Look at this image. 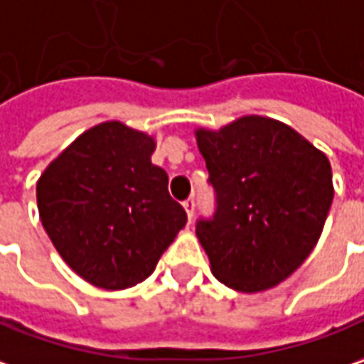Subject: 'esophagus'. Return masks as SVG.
I'll return each mask as SVG.
<instances>
[{
  "instance_id": "obj_1",
  "label": "esophagus",
  "mask_w": 364,
  "mask_h": 364,
  "mask_svg": "<svg viewBox=\"0 0 364 364\" xmlns=\"http://www.w3.org/2000/svg\"><path fill=\"white\" fill-rule=\"evenodd\" d=\"M184 210H186L188 218L192 220V218H194V210H196V202H194V198H188L186 202H184Z\"/></svg>"
}]
</instances>
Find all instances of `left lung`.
Returning <instances> with one entry per match:
<instances>
[{"label": "left lung", "instance_id": "obj_1", "mask_svg": "<svg viewBox=\"0 0 364 364\" xmlns=\"http://www.w3.org/2000/svg\"><path fill=\"white\" fill-rule=\"evenodd\" d=\"M215 192V212L196 235L212 273L242 293L287 279L319 240L333 202L327 156L291 127L242 117L196 130Z\"/></svg>", "mask_w": 364, "mask_h": 364}]
</instances>
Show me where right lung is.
I'll list each match as a JSON object with an SVG mask.
<instances>
[{
  "mask_svg": "<svg viewBox=\"0 0 364 364\" xmlns=\"http://www.w3.org/2000/svg\"><path fill=\"white\" fill-rule=\"evenodd\" d=\"M152 136L109 120L82 132L37 182L45 232L65 263L102 289H127L154 272L186 225L152 164Z\"/></svg>",
  "mask_w": 364,
  "mask_h": 364,
  "instance_id": "add662e5",
  "label": "right lung"
}]
</instances>
